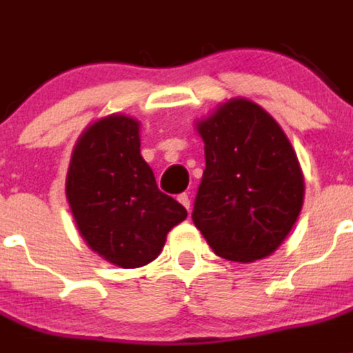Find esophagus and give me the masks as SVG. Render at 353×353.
<instances>
[{
  "label": "esophagus",
  "mask_w": 353,
  "mask_h": 353,
  "mask_svg": "<svg viewBox=\"0 0 353 353\" xmlns=\"http://www.w3.org/2000/svg\"><path fill=\"white\" fill-rule=\"evenodd\" d=\"M177 201H179V203H181L183 206H185V208L188 210V212H190V195H188V194H179V195H177Z\"/></svg>",
  "instance_id": "esophagus-1"
}]
</instances>
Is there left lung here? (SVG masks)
<instances>
[{
    "instance_id": "1",
    "label": "left lung",
    "mask_w": 353,
    "mask_h": 353,
    "mask_svg": "<svg viewBox=\"0 0 353 353\" xmlns=\"http://www.w3.org/2000/svg\"><path fill=\"white\" fill-rule=\"evenodd\" d=\"M195 127L206 159L192 213L195 228L222 259H265L285 241L303 206V174L291 141L265 109L241 97Z\"/></svg>"
}]
</instances>
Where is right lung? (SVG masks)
Listing matches in <instances>:
<instances>
[{"instance_id":"obj_1","label":"right lung","mask_w":353,"mask_h":353,"mask_svg":"<svg viewBox=\"0 0 353 353\" xmlns=\"http://www.w3.org/2000/svg\"><path fill=\"white\" fill-rule=\"evenodd\" d=\"M140 145V121L127 114L100 118L79 136L66 176L81 236L123 269L158 259L167 233L186 219L181 204L159 192Z\"/></svg>"}]
</instances>
